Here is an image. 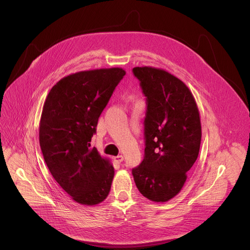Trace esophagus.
Masks as SVG:
<instances>
[{"instance_id":"obj_1","label":"esophagus","mask_w":250,"mask_h":250,"mask_svg":"<svg viewBox=\"0 0 250 250\" xmlns=\"http://www.w3.org/2000/svg\"><path fill=\"white\" fill-rule=\"evenodd\" d=\"M114 161L117 163H122L124 161V156L123 155H118L116 157H114Z\"/></svg>"}]
</instances>
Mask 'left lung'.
<instances>
[{
  "label": "left lung",
  "mask_w": 250,
  "mask_h": 250,
  "mask_svg": "<svg viewBox=\"0 0 250 250\" xmlns=\"http://www.w3.org/2000/svg\"><path fill=\"white\" fill-rule=\"evenodd\" d=\"M133 73L146 96L147 109L145 155L132 173L145 198L164 203L181 190L198 159L200 112L189 89L175 76L152 67H136Z\"/></svg>",
  "instance_id": "left-lung-1"
}]
</instances>
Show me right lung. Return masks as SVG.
<instances>
[{"label": "right lung", "instance_id": "obj_1", "mask_svg": "<svg viewBox=\"0 0 250 250\" xmlns=\"http://www.w3.org/2000/svg\"><path fill=\"white\" fill-rule=\"evenodd\" d=\"M125 71L122 68L82 71L64 77L45 99L39 144L49 171L60 187L81 205L107 198L114 169L90 148L98 118Z\"/></svg>", "mask_w": 250, "mask_h": 250}]
</instances>
